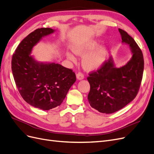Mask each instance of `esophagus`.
Instances as JSON below:
<instances>
[{
    "label": "esophagus",
    "instance_id": "obj_1",
    "mask_svg": "<svg viewBox=\"0 0 154 154\" xmlns=\"http://www.w3.org/2000/svg\"><path fill=\"white\" fill-rule=\"evenodd\" d=\"M76 78L78 80H82V79L84 78V75H83L82 72H79L78 73L76 74Z\"/></svg>",
    "mask_w": 154,
    "mask_h": 154
}]
</instances>
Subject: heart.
Returning a JSON list of instances; mask_svg holds the SVG:
<instances>
[{
  "instance_id": "heart-1",
  "label": "heart",
  "mask_w": 154,
  "mask_h": 154,
  "mask_svg": "<svg viewBox=\"0 0 154 154\" xmlns=\"http://www.w3.org/2000/svg\"><path fill=\"white\" fill-rule=\"evenodd\" d=\"M97 45L95 41L90 42L86 44L78 46L74 48V53L79 55H83L87 52L92 51ZM106 54V50L104 47H100L96 49L91 51L84 56L82 60V65L85 69L92 71L99 68L103 63ZM67 57L72 62L75 61V58L71 53H67Z\"/></svg>"
}]
</instances>
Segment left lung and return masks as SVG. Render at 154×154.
<instances>
[{
  "mask_svg": "<svg viewBox=\"0 0 154 154\" xmlns=\"http://www.w3.org/2000/svg\"><path fill=\"white\" fill-rule=\"evenodd\" d=\"M122 42L128 44L133 55L125 66L116 68L112 60H105L100 68L87 77L91 89L88 100L92 108L104 114L123 109L136 97L143 78V53L132 36L119 29Z\"/></svg>",
  "mask_w": 154,
  "mask_h": 154,
  "instance_id": "obj_1",
  "label": "left lung"
}]
</instances>
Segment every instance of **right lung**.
Listing matches in <instances>:
<instances>
[{"label": "right lung", "instance_id": "right-lung-1", "mask_svg": "<svg viewBox=\"0 0 154 154\" xmlns=\"http://www.w3.org/2000/svg\"><path fill=\"white\" fill-rule=\"evenodd\" d=\"M53 32L49 27L32 31L18 45L11 60L14 80L22 98L45 110L60 105L76 80L72 69L58 63L37 62L30 55L42 37Z\"/></svg>", "mask_w": 154, "mask_h": 154}]
</instances>
